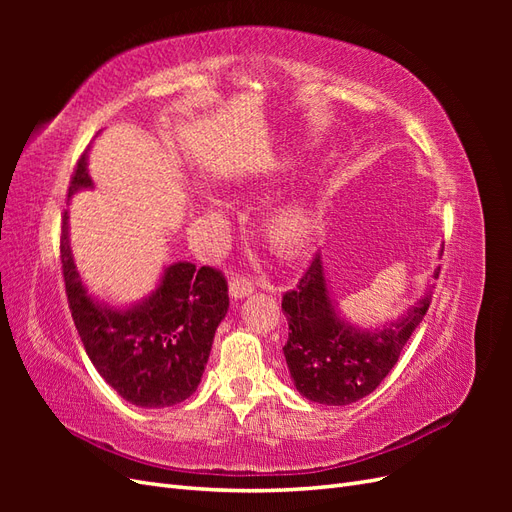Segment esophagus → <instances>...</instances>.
I'll return each instance as SVG.
<instances>
[{"instance_id":"1","label":"esophagus","mask_w":512,"mask_h":512,"mask_svg":"<svg viewBox=\"0 0 512 512\" xmlns=\"http://www.w3.org/2000/svg\"><path fill=\"white\" fill-rule=\"evenodd\" d=\"M228 288H230V297L243 299V297H247V294H252V292H254V282H252V280H247V277L235 275V277H230V284H228Z\"/></svg>"}]
</instances>
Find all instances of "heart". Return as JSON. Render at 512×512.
Wrapping results in <instances>:
<instances>
[{
  "mask_svg": "<svg viewBox=\"0 0 512 512\" xmlns=\"http://www.w3.org/2000/svg\"><path fill=\"white\" fill-rule=\"evenodd\" d=\"M320 209L316 198L294 194L277 203L265 218V237L280 252H294L312 239L318 228Z\"/></svg>",
  "mask_w": 512,
  "mask_h": 512,
  "instance_id": "heart-1",
  "label": "heart"
}]
</instances>
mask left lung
Segmentation results:
<instances>
[{"label": "left lung", "mask_w": 512, "mask_h": 512, "mask_svg": "<svg viewBox=\"0 0 512 512\" xmlns=\"http://www.w3.org/2000/svg\"><path fill=\"white\" fill-rule=\"evenodd\" d=\"M438 275L440 267L433 271L436 280ZM431 288L401 318L376 329L354 327L339 314L316 254L299 286L282 299L288 320L284 356L297 391L324 406H348L374 393L427 314Z\"/></svg>", "instance_id": "8db88e82"}]
</instances>
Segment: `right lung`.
<instances>
[{
    "instance_id": "add662e5",
    "label": "right lung",
    "mask_w": 512,
    "mask_h": 512,
    "mask_svg": "<svg viewBox=\"0 0 512 512\" xmlns=\"http://www.w3.org/2000/svg\"><path fill=\"white\" fill-rule=\"evenodd\" d=\"M91 188L85 151L68 196ZM59 252L76 331L106 384L138 408H168L188 399L198 389L215 331L228 312L224 275L213 267L173 262L149 297L130 307H111L91 297L76 271L68 211Z\"/></svg>"
}]
</instances>
